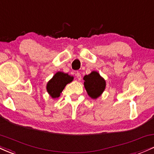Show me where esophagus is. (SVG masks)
<instances>
[{
    "mask_svg": "<svg viewBox=\"0 0 154 154\" xmlns=\"http://www.w3.org/2000/svg\"><path fill=\"white\" fill-rule=\"evenodd\" d=\"M75 74H76V77H77V80H81V79H82V77H81V74H80V72H77V73H76Z\"/></svg>",
    "mask_w": 154,
    "mask_h": 154,
    "instance_id": "34e87169",
    "label": "esophagus"
}]
</instances>
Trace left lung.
I'll return each instance as SVG.
<instances>
[{
  "mask_svg": "<svg viewBox=\"0 0 154 154\" xmlns=\"http://www.w3.org/2000/svg\"><path fill=\"white\" fill-rule=\"evenodd\" d=\"M84 86L88 94L92 99H97L101 96L106 87L104 79L97 72L93 71L91 74L84 76Z\"/></svg>",
  "mask_w": 154,
  "mask_h": 154,
  "instance_id": "1",
  "label": "left lung"
}]
</instances>
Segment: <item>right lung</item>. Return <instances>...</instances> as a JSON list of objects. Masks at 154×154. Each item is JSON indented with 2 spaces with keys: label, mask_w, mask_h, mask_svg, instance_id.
<instances>
[{
  "label": "right lung",
  "mask_w": 154,
  "mask_h": 154,
  "mask_svg": "<svg viewBox=\"0 0 154 154\" xmlns=\"http://www.w3.org/2000/svg\"><path fill=\"white\" fill-rule=\"evenodd\" d=\"M74 77L68 74L58 72L47 82V91L52 98H58L66 85L73 80Z\"/></svg>",
  "instance_id": "right-lung-1"
}]
</instances>
